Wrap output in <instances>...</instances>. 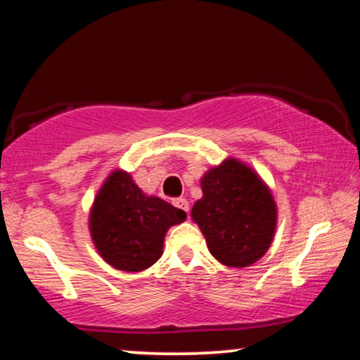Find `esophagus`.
Instances as JSON below:
<instances>
[{"mask_svg":"<svg viewBox=\"0 0 360 360\" xmlns=\"http://www.w3.org/2000/svg\"><path fill=\"white\" fill-rule=\"evenodd\" d=\"M176 205V207H179V209H183L184 212H189V202L188 200H186L184 198H177V199H174V202H172Z\"/></svg>","mask_w":360,"mask_h":360,"instance_id":"34e87169","label":"esophagus"}]
</instances>
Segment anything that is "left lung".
<instances>
[{"instance_id":"1","label":"left lung","mask_w":360,"mask_h":360,"mask_svg":"<svg viewBox=\"0 0 360 360\" xmlns=\"http://www.w3.org/2000/svg\"><path fill=\"white\" fill-rule=\"evenodd\" d=\"M202 198L191 217L199 225L209 252L233 268L252 265L265 255L276 229L271 191L245 162L227 158L200 179Z\"/></svg>"}]
</instances>
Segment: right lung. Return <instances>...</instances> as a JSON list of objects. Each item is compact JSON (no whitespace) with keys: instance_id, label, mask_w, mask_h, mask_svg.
I'll return each instance as SVG.
<instances>
[{"instance_id":"right-lung-1","label":"right lung","mask_w":360,"mask_h":360,"mask_svg":"<svg viewBox=\"0 0 360 360\" xmlns=\"http://www.w3.org/2000/svg\"><path fill=\"white\" fill-rule=\"evenodd\" d=\"M184 220V210L146 195L127 171L115 169L95 195L89 227L108 265L143 271L160 260L167 229Z\"/></svg>"}]
</instances>
